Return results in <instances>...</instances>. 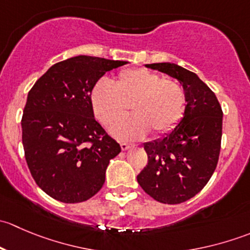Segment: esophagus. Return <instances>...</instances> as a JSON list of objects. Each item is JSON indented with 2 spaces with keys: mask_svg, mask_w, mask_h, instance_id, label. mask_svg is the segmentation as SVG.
<instances>
[{
  "mask_svg": "<svg viewBox=\"0 0 250 250\" xmlns=\"http://www.w3.org/2000/svg\"><path fill=\"white\" fill-rule=\"evenodd\" d=\"M132 147V144H128V143H121V148L122 151H127L128 148Z\"/></svg>",
  "mask_w": 250,
  "mask_h": 250,
  "instance_id": "34e87169",
  "label": "esophagus"
}]
</instances>
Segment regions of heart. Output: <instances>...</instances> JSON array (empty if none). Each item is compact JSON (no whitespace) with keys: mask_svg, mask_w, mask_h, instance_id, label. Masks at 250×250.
Listing matches in <instances>:
<instances>
[{"mask_svg":"<svg viewBox=\"0 0 250 250\" xmlns=\"http://www.w3.org/2000/svg\"><path fill=\"white\" fill-rule=\"evenodd\" d=\"M90 104L97 120L111 128L120 122L132 104L134 115L112 129L121 140H138L150 130L166 134L178 125L186 110V93L175 80L163 78L143 67L122 70L115 83L99 80L90 90Z\"/></svg>","mask_w":250,"mask_h":250,"instance_id":"heart-1","label":"heart"}]
</instances>
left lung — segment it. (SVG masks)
<instances>
[{
    "label": "left lung",
    "instance_id": "obj_1",
    "mask_svg": "<svg viewBox=\"0 0 250 250\" xmlns=\"http://www.w3.org/2000/svg\"><path fill=\"white\" fill-rule=\"evenodd\" d=\"M146 67L176 78L186 93V110L162 139L144 144L147 165L137 176L153 200L179 204L197 195L218 165L223 134V110L213 90L195 72L172 62Z\"/></svg>",
    "mask_w": 250,
    "mask_h": 250
}]
</instances>
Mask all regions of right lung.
I'll return each mask as SVG.
<instances>
[{
    "mask_svg": "<svg viewBox=\"0 0 250 250\" xmlns=\"http://www.w3.org/2000/svg\"><path fill=\"white\" fill-rule=\"evenodd\" d=\"M125 64L78 55L50 66L30 89L21 118L25 160L54 200L84 202L104 185L121 146L95 121L90 90L105 72Z\"/></svg>",
    "mask_w": 250,
    "mask_h": 250,
    "instance_id": "add662e5",
    "label": "right lung"
}]
</instances>
